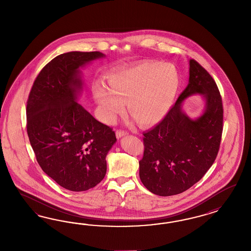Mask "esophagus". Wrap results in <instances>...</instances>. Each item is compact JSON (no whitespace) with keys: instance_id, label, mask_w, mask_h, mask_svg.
Instances as JSON below:
<instances>
[{"instance_id":"obj_1","label":"esophagus","mask_w":251,"mask_h":251,"mask_svg":"<svg viewBox=\"0 0 251 251\" xmlns=\"http://www.w3.org/2000/svg\"><path fill=\"white\" fill-rule=\"evenodd\" d=\"M126 135H128V132L124 131V130H117V132H116V136L118 139H120V138L123 136H126Z\"/></svg>"}]
</instances>
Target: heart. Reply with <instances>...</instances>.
I'll return each mask as SVG.
<instances>
[{"label": "heart", "instance_id": "heart-1", "mask_svg": "<svg viewBox=\"0 0 251 251\" xmlns=\"http://www.w3.org/2000/svg\"><path fill=\"white\" fill-rule=\"evenodd\" d=\"M109 88L97 84L94 98L105 121L112 122L122 113L124 102L139 124L151 126L161 122L170 110L179 87L176 69L160 61H145L107 76Z\"/></svg>", "mask_w": 251, "mask_h": 251}]
</instances>
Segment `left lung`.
<instances>
[{"label": "left lung", "mask_w": 251, "mask_h": 251, "mask_svg": "<svg viewBox=\"0 0 251 251\" xmlns=\"http://www.w3.org/2000/svg\"><path fill=\"white\" fill-rule=\"evenodd\" d=\"M200 94L205 108L192 119L182 102ZM223 104L213 77L190 60L189 84L175 105L154 128L144 133L145 152L139 175L145 188L159 196H172L197 183L217 156L223 131Z\"/></svg>", "instance_id": "obj_1"}]
</instances>
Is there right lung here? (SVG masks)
Here are the masks:
<instances>
[{
  "mask_svg": "<svg viewBox=\"0 0 251 251\" xmlns=\"http://www.w3.org/2000/svg\"><path fill=\"white\" fill-rule=\"evenodd\" d=\"M99 51L61 54L40 71L26 105V129L42 170L62 188L84 191L106 175L115 132L77 101L84 91L82 71Z\"/></svg>",
  "mask_w": 251,
  "mask_h": 251,
  "instance_id": "obj_1",
  "label": "right lung"
}]
</instances>
